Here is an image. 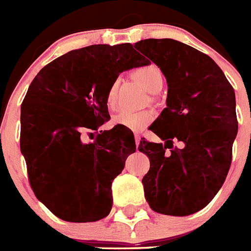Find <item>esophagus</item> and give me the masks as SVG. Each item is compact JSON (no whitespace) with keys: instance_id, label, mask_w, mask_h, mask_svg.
<instances>
[{"instance_id":"34e87169","label":"esophagus","mask_w":251,"mask_h":251,"mask_svg":"<svg viewBox=\"0 0 251 251\" xmlns=\"http://www.w3.org/2000/svg\"><path fill=\"white\" fill-rule=\"evenodd\" d=\"M136 145H137V147H138L139 146V142H141V134H138V133H136Z\"/></svg>"}]
</instances>
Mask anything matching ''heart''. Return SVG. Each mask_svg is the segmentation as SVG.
<instances>
[{
    "mask_svg": "<svg viewBox=\"0 0 251 251\" xmlns=\"http://www.w3.org/2000/svg\"><path fill=\"white\" fill-rule=\"evenodd\" d=\"M132 76L141 84L146 90L152 94H156L163 88L165 76L156 65H145L133 70ZM119 80H114L108 88L105 95V103L109 109H114L117 104V94H118ZM153 121V113L150 110L143 112H128L122 110L113 117V123L123 126L132 130H142L146 126Z\"/></svg>",
    "mask_w": 251,
    "mask_h": 251,
    "instance_id": "b5f03b06",
    "label": "heart"
}]
</instances>
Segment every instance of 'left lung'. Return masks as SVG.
Returning <instances> with one entry per match:
<instances>
[{
  "instance_id": "left-lung-1",
  "label": "left lung",
  "mask_w": 251,
  "mask_h": 251,
  "mask_svg": "<svg viewBox=\"0 0 251 251\" xmlns=\"http://www.w3.org/2000/svg\"><path fill=\"white\" fill-rule=\"evenodd\" d=\"M134 48L166 76L167 108L151 130L165 141L142 139L151 167L142 183L153 211L187 216L207 206L231 165L238 133L235 92L214 60L172 39H147ZM174 140L184 143L173 148Z\"/></svg>"
}]
</instances>
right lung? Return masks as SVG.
I'll return each instance as SVG.
<instances>
[{"mask_svg":"<svg viewBox=\"0 0 251 251\" xmlns=\"http://www.w3.org/2000/svg\"><path fill=\"white\" fill-rule=\"evenodd\" d=\"M132 44L90 45L44 66L21 105L20 148L37 200L70 223H92L112 210V182L136 152L133 133L100 130L83 142L84 130L109 121L105 95L121 73L148 65Z\"/></svg>","mask_w":251,"mask_h":251,"instance_id":"1","label":"right lung"}]
</instances>
